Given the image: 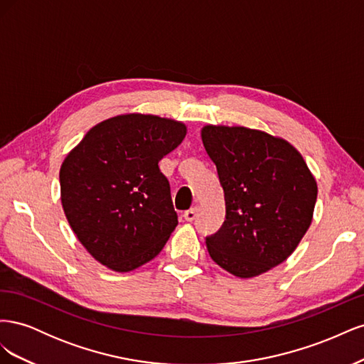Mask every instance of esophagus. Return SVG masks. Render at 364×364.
<instances>
[{
  "label": "esophagus",
  "instance_id": "34e87169",
  "mask_svg": "<svg viewBox=\"0 0 364 364\" xmlns=\"http://www.w3.org/2000/svg\"><path fill=\"white\" fill-rule=\"evenodd\" d=\"M197 211H199V208H197V206L190 208L188 211H185V213H183V218L186 220V222H193V220H194V218H196V215H197Z\"/></svg>",
  "mask_w": 364,
  "mask_h": 364
}]
</instances>
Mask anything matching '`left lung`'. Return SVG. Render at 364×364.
Wrapping results in <instances>:
<instances>
[{"instance_id": "1", "label": "left lung", "mask_w": 364, "mask_h": 364, "mask_svg": "<svg viewBox=\"0 0 364 364\" xmlns=\"http://www.w3.org/2000/svg\"><path fill=\"white\" fill-rule=\"evenodd\" d=\"M225 191L226 220L206 238L209 257L237 278L287 259L313 222L317 182L289 141L243 126L200 132Z\"/></svg>"}]
</instances>
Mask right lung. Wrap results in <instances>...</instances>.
Masks as SVG:
<instances>
[{"mask_svg": "<svg viewBox=\"0 0 364 364\" xmlns=\"http://www.w3.org/2000/svg\"><path fill=\"white\" fill-rule=\"evenodd\" d=\"M186 135L182 121L123 114L95 124L60 165L65 217L90 255L132 272L167 243L178 215L159 161Z\"/></svg>", "mask_w": 364, "mask_h": 364, "instance_id": "add662e5", "label": "right lung"}]
</instances>
